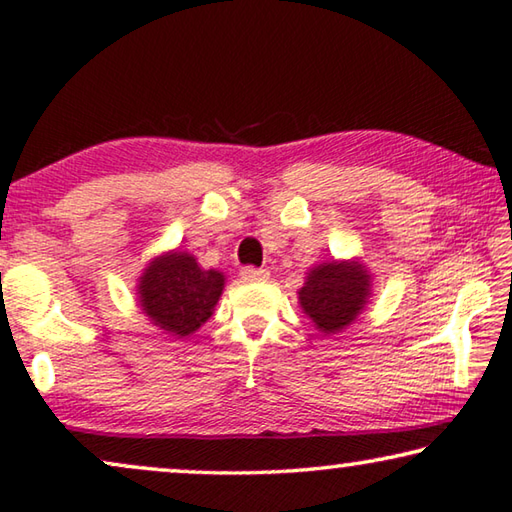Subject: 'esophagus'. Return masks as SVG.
I'll return each instance as SVG.
<instances>
[{
    "label": "esophagus",
    "mask_w": 512,
    "mask_h": 512,
    "mask_svg": "<svg viewBox=\"0 0 512 512\" xmlns=\"http://www.w3.org/2000/svg\"><path fill=\"white\" fill-rule=\"evenodd\" d=\"M241 280L244 282H266L268 280V273L266 268H255V266H244L241 268Z\"/></svg>",
    "instance_id": "esophagus-1"
}]
</instances>
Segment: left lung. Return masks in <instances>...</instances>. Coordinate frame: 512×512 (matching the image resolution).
<instances>
[{"label":"left lung","instance_id":"obj_1","mask_svg":"<svg viewBox=\"0 0 512 512\" xmlns=\"http://www.w3.org/2000/svg\"><path fill=\"white\" fill-rule=\"evenodd\" d=\"M372 277L357 259L327 262L307 273L298 302L318 332L336 334L354 323L370 300Z\"/></svg>","mask_w":512,"mask_h":512}]
</instances>
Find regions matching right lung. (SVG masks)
<instances>
[{"label":"right lung","instance_id":"1","mask_svg":"<svg viewBox=\"0 0 512 512\" xmlns=\"http://www.w3.org/2000/svg\"><path fill=\"white\" fill-rule=\"evenodd\" d=\"M137 282V300L151 323L183 339L212 316L225 275L205 271L194 255L171 250L155 257Z\"/></svg>","mask_w":512,"mask_h":512}]
</instances>
